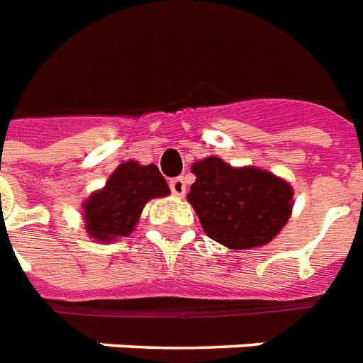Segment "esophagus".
Listing matches in <instances>:
<instances>
[{
    "label": "esophagus",
    "instance_id": "esophagus-1",
    "mask_svg": "<svg viewBox=\"0 0 363 363\" xmlns=\"http://www.w3.org/2000/svg\"><path fill=\"white\" fill-rule=\"evenodd\" d=\"M185 179L182 178V176H178V178L170 179V191H172V195L176 196H184L185 195Z\"/></svg>",
    "mask_w": 363,
    "mask_h": 363
}]
</instances>
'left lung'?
I'll use <instances>...</instances> for the list:
<instances>
[{"instance_id":"obj_1","label":"left lung","mask_w":363,"mask_h":363,"mask_svg":"<svg viewBox=\"0 0 363 363\" xmlns=\"http://www.w3.org/2000/svg\"><path fill=\"white\" fill-rule=\"evenodd\" d=\"M191 170L196 179L187 200L206 234L225 247L266 245L291 217L292 187L268 170L234 168L219 157L202 159Z\"/></svg>"}]
</instances>
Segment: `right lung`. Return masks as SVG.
<instances>
[{
  "mask_svg": "<svg viewBox=\"0 0 363 363\" xmlns=\"http://www.w3.org/2000/svg\"><path fill=\"white\" fill-rule=\"evenodd\" d=\"M167 182L155 164L125 161L116 168L103 189L95 191L82 204L84 221L95 242H112L135 230L147 200L167 196Z\"/></svg>",
  "mask_w": 363,
  "mask_h": 363,
  "instance_id": "add662e5",
  "label": "right lung"
}]
</instances>
